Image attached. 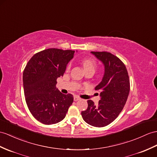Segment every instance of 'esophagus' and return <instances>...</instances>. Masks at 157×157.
<instances>
[{
  "label": "esophagus",
  "mask_w": 157,
  "mask_h": 157,
  "mask_svg": "<svg viewBox=\"0 0 157 157\" xmlns=\"http://www.w3.org/2000/svg\"><path fill=\"white\" fill-rule=\"evenodd\" d=\"M78 100H81V98L77 97V96H75V97H74V101H78Z\"/></svg>",
  "instance_id": "obj_1"
}]
</instances>
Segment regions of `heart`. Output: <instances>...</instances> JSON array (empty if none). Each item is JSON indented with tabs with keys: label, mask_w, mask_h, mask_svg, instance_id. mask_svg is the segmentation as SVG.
Instances as JSON below:
<instances>
[{
	"label": "heart",
	"mask_w": 157,
	"mask_h": 157,
	"mask_svg": "<svg viewBox=\"0 0 157 157\" xmlns=\"http://www.w3.org/2000/svg\"><path fill=\"white\" fill-rule=\"evenodd\" d=\"M82 66L85 71L87 70H93L94 71L97 67V63L94 60L92 59H85L82 61ZM71 67V64L68 65L67 68L69 69Z\"/></svg>",
	"instance_id": "1"
}]
</instances>
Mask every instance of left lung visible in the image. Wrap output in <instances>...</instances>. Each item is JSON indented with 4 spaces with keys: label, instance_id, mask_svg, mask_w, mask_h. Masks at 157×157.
Wrapping results in <instances>:
<instances>
[{
    "label": "left lung",
    "instance_id": "8db88e82",
    "mask_svg": "<svg viewBox=\"0 0 157 157\" xmlns=\"http://www.w3.org/2000/svg\"><path fill=\"white\" fill-rule=\"evenodd\" d=\"M101 61L105 72L101 82L95 87L100 92L98 105L88 100V108L81 112L83 120L95 127H103L116 119L127 101L130 91L128 72L124 63L108 52H90Z\"/></svg>",
    "mask_w": 157,
    "mask_h": 157
}]
</instances>
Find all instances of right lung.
Here are the masks:
<instances>
[{
    "label": "right lung",
    "instance_id": "right-lung-1",
    "mask_svg": "<svg viewBox=\"0 0 157 157\" xmlns=\"http://www.w3.org/2000/svg\"><path fill=\"white\" fill-rule=\"evenodd\" d=\"M74 54L71 50L48 48L34 55L26 64L22 76L25 100L30 112L41 123H59L73 102V96L61 93L56 85Z\"/></svg>",
    "mask_w": 157,
    "mask_h": 157
}]
</instances>
